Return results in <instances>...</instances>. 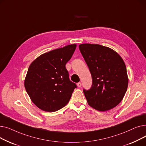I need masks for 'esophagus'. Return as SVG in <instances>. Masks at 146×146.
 I'll return each instance as SVG.
<instances>
[{"label": "esophagus", "instance_id": "esophagus-1", "mask_svg": "<svg viewBox=\"0 0 146 146\" xmlns=\"http://www.w3.org/2000/svg\"><path fill=\"white\" fill-rule=\"evenodd\" d=\"M77 85H78V86L79 88H80V87H81V86H82V83H81L80 82H79V83H78Z\"/></svg>", "mask_w": 146, "mask_h": 146}]
</instances>
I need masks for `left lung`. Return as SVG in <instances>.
<instances>
[{"label":"left lung","instance_id":"obj_1","mask_svg":"<svg viewBox=\"0 0 146 146\" xmlns=\"http://www.w3.org/2000/svg\"><path fill=\"white\" fill-rule=\"evenodd\" d=\"M89 68L92 85L83 89L88 104L99 111H106L118 105L123 99L128 79L124 60L112 49L99 44L79 46Z\"/></svg>","mask_w":146,"mask_h":146}]
</instances>
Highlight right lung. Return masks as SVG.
<instances>
[{"label": "right lung", "instance_id": "right-lung-1", "mask_svg": "<svg viewBox=\"0 0 146 146\" xmlns=\"http://www.w3.org/2000/svg\"><path fill=\"white\" fill-rule=\"evenodd\" d=\"M76 48L70 44L45 52L30 64L24 86L32 102L42 111L52 112L70 101L76 84L66 68Z\"/></svg>", "mask_w": 146, "mask_h": 146}]
</instances>
